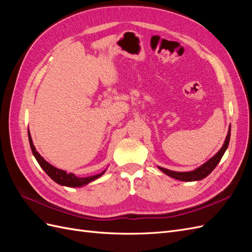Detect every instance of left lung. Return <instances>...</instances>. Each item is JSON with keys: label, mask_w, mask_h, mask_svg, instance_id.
I'll return each mask as SVG.
<instances>
[{"label": "left lung", "mask_w": 252, "mask_h": 252, "mask_svg": "<svg viewBox=\"0 0 252 252\" xmlns=\"http://www.w3.org/2000/svg\"><path fill=\"white\" fill-rule=\"evenodd\" d=\"M230 130H231V127L229 126V129H228V133L222 148H220L211 158H209L207 162L204 163L202 166H200L199 168H196L192 171H187V172L172 171L169 169L163 168V167H159V166H158V168L161 171H163L165 174L169 175V177L179 181L192 182V181H200L205 179L207 175H209L212 172L213 169L216 168L217 165L220 163V158H222V157L224 156L226 149L228 148V145H229V141H230Z\"/></svg>", "instance_id": "obj_1"}]
</instances>
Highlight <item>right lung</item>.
Returning a JSON list of instances; mask_svg holds the SVG:
<instances>
[{
	"mask_svg": "<svg viewBox=\"0 0 252 252\" xmlns=\"http://www.w3.org/2000/svg\"><path fill=\"white\" fill-rule=\"evenodd\" d=\"M28 139H29L30 148H32V154H33L35 159L37 161V163L40 164L41 168L49 175L50 179H52L53 181L58 183V184H60V185L66 186V187H82L84 185L89 184L90 182H93V181L98 179L106 171V169H105L102 173L91 175V177H87V178H78L77 175L73 174V173H67L65 170L59 169V168H57V167L52 166L51 164H49L46 161V159H44L43 157H41L39 152L35 150V147H34L32 139V135H30L29 131H28Z\"/></svg>",
	"mask_w": 252,
	"mask_h": 252,
	"instance_id": "right-lung-1",
	"label": "right lung"
}]
</instances>
